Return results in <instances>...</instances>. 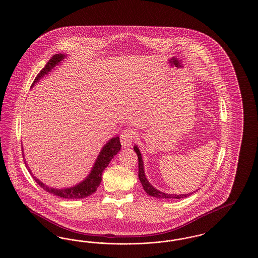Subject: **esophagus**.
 <instances>
[{"label": "esophagus", "mask_w": 258, "mask_h": 258, "mask_svg": "<svg viewBox=\"0 0 258 258\" xmlns=\"http://www.w3.org/2000/svg\"><path fill=\"white\" fill-rule=\"evenodd\" d=\"M135 138V132L133 128H126L120 135L121 144L123 148L131 147Z\"/></svg>", "instance_id": "34e87169"}]
</instances>
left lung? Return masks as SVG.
Returning a JSON list of instances; mask_svg holds the SVG:
<instances>
[{"label":"left lung","instance_id":"left-lung-1","mask_svg":"<svg viewBox=\"0 0 258 258\" xmlns=\"http://www.w3.org/2000/svg\"><path fill=\"white\" fill-rule=\"evenodd\" d=\"M134 150H135V153L138 157V177H139V180L142 184L144 190L147 192V195H149L150 197H157V198H160V199H164V198L181 199V198L189 197L190 195H192L195 192L194 191V192H189V194H186V195H168V194H164L162 191H160L159 189L155 188L152 184H150V182L148 181L147 178H146V175H145V172H144V163H143L142 156H141V153H140L139 149L135 145Z\"/></svg>","mask_w":258,"mask_h":258}]
</instances>
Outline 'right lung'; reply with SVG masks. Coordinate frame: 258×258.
Instances as JSON below:
<instances>
[{
	"label": "right lung",
	"mask_w": 258,
	"mask_h": 258,
	"mask_svg": "<svg viewBox=\"0 0 258 258\" xmlns=\"http://www.w3.org/2000/svg\"><path fill=\"white\" fill-rule=\"evenodd\" d=\"M66 56H67L66 54H61V53L54 55L46 63V66L40 71V73L37 74L31 88L35 86L42 77H44L45 75L49 74L52 70L55 69L56 66L60 64L61 61L66 58ZM120 150H121V143H120L119 136L111 138L110 140L102 147L101 151L99 152V155L94 163V166H93L91 172L89 173V175L87 176L86 179L83 180L82 182H80L79 184H75L74 186L64 187V188L51 187V186L43 184L41 181H39L33 175L28 164L26 163V160H25V164H26L27 169L32 174L34 180L37 182V184L40 187H42L44 190H46L47 192H49L51 195H54V196H57V197H61V198L80 199V198H85V197L93 195L97 190L98 185L101 182L102 172L107 167V165L109 164L111 160L114 158V156H116L120 152ZM22 152H23V148H22ZM23 158H24V152H23Z\"/></svg>",
	"instance_id": "obj_1"
}]
</instances>
